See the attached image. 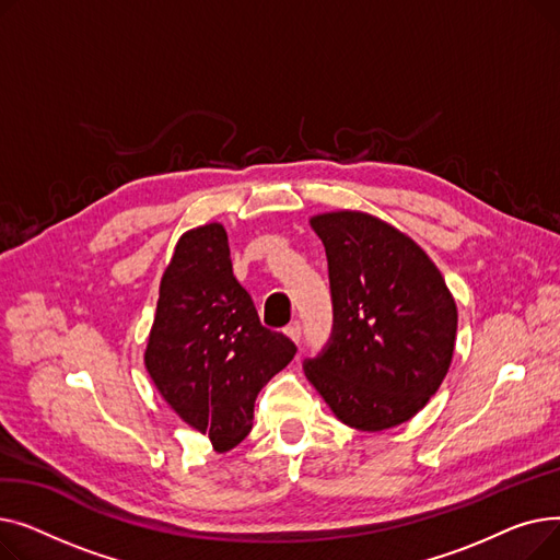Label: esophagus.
<instances>
[{
	"instance_id": "1",
	"label": "esophagus",
	"mask_w": 560,
	"mask_h": 560,
	"mask_svg": "<svg viewBox=\"0 0 560 560\" xmlns=\"http://www.w3.org/2000/svg\"><path fill=\"white\" fill-rule=\"evenodd\" d=\"M285 336L300 345V340H302V325H300V322H290V325L285 327Z\"/></svg>"
}]
</instances>
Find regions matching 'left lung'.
I'll return each instance as SVG.
<instances>
[{"label": "left lung", "instance_id": "8db88e82", "mask_svg": "<svg viewBox=\"0 0 560 560\" xmlns=\"http://www.w3.org/2000/svg\"><path fill=\"white\" fill-rule=\"evenodd\" d=\"M327 249L331 338L304 372L336 418L384 431L413 418L450 370L458 313L431 258L368 213L315 215Z\"/></svg>", "mask_w": 560, "mask_h": 560}]
</instances>
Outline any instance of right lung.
Segmentation results:
<instances>
[{
  "mask_svg": "<svg viewBox=\"0 0 560 560\" xmlns=\"http://www.w3.org/2000/svg\"><path fill=\"white\" fill-rule=\"evenodd\" d=\"M295 342L265 329L233 277L226 231L184 233L161 279L144 365L186 424L229 452L252 431L260 388L295 357Z\"/></svg>",
  "mask_w": 560,
  "mask_h": 560,
  "instance_id": "obj_1",
  "label": "right lung"
}]
</instances>
